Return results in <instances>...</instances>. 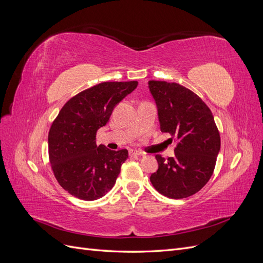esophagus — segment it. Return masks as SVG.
Instances as JSON below:
<instances>
[{
  "mask_svg": "<svg viewBox=\"0 0 263 263\" xmlns=\"http://www.w3.org/2000/svg\"><path fill=\"white\" fill-rule=\"evenodd\" d=\"M144 154L141 153V151L138 150H129V156L130 157H137V156H142Z\"/></svg>",
  "mask_w": 263,
  "mask_h": 263,
  "instance_id": "esophagus-1",
  "label": "esophagus"
}]
</instances>
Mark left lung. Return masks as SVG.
Wrapping results in <instances>:
<instances>
[{"label":"left lung","mask_w":263,"mask_h":263,"mask_svg":"<svg viewBox=\"0 0 263 263\" xmlns=\"http://www.w3.org/2000/svg\"><path fill=\"white\" fill-rule=\"evenodd\" d=\"M162 133L178 140L174 157L157 155L150 182L159 193L178 200L197 193L213 176L220 136L210 107L197 94L174 82L149 81Z\"/></svg>","instance_id":"1"}]
</instances>
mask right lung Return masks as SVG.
<instances>
[{
	"label": "right lung",
	"instance_id": "add662e5",
	"mask_svg": "<svg viewBox=\"0 0 263 263\" xmlns=\"http://www.w3.org/2000/svg\"><path fill=\"white\" fill-rule=\"evenodd\" d=\"M137 85V81L102 82L71 98L54 118L48 134L49 162L69 194L94 201L114 186L128 151L98 147L95 137L117 103Z\"/></svg>",
	"mask_w": 263,
	"mask_h": 263
}]
</instances>
